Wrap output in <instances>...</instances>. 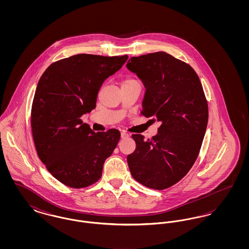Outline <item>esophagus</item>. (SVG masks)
<instances>
[{"mask_svg":"<svg viewBox=\"0 0 249 249\" xmlns=\"http://www.w3.org/2000/svg\"><path fill=\"white\" fill-rule=\"evenodd\" d=\"M130 135H129V133H127L126 131H122L121 132V138L122 139H125V138H128Z\"/></svg>","mask_w":249,"mask_h":249,"instance_id":"esophagus-1","label":"esophagus"}]
</instances>
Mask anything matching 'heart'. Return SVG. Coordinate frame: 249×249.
Returning a JSON list of instances; mask_svg holds the SVG:
<instances>
[{"mask_svg":"<svg viewBox=\"0 0 249 249\" xmlns=\"http://www.w3.org/2000/svg\"><path fill=\"white\" fill-rule=\"evenodd\" d=\"M128 81H131V80H127V81H125V82H128ZM125 82H124V83H125Z\"/></svg>","mask_w":249,"mask_h":249,"instance_id":"b5f03b06","label":"heart"}]
</instances>
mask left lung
I'll use <instances>...</instances> for the list:
<instances>
[{"label":"left lung","instance_id":"obj_1","mask_svg":"<svg viewBox=\"0 0 249 249\" xmlns=\"http://www.w3.org/2000/svg\"><path fill=\"white\" fill-rule=\"evenodd\" d=\"M126 66L145 88L142 115L161 123L151 139L132 134L130 174L147 188L164 190L188 174L200 152L208 122L202 86L189 64L166 52L132 57Z\"/></svg>","mask_w":249,"mask_h":249}]
</instances>
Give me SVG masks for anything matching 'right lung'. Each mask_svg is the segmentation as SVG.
<instances>
[{
	"mask_svg": "<svg viewBox=\"0 0 249 249\" xmlns=\"http://www.w3.org/2000/svg\"><path fill=\"white\" fill-rule=\"evenodd\" d=\"M127 59L77 54L52 63L37 84L31 119L36 151L48 172L68 187L98 181L119 142V130L96 133L80 118L94 109L102 85Z\"/></svg>",
	"mask_w": 249,
	"mask_h": 249,
	"instance_id": "1",
	"label": "right lung"
}]
</instances>
